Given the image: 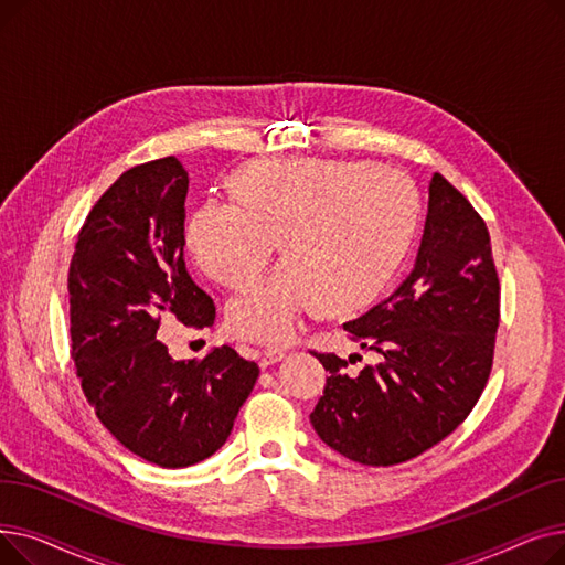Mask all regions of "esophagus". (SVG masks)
Wrapping results in <instances>:
<instances>
[{"label": "esophagus", "mask_w": 565, "mask_h": 565, "mask_svg": "<svg viewBox=\"0 0 565 565\" xmlns=\"http://www.w3.org/2000/svg\"><path fill=\"white\" fill-rule=\"evenodd\" d=\"M284 358H286V350H284V348L267 345V348L263 350V354H260V366L267 369V366H273V364H279Z\"/></svg>", "instance_id": "obj_1"}]
</instances>
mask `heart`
Masks as SVG:
<instances>
[{"label": "heart", "instance_id": "1", "mask_svg": "<svg viewBox=\"0 0 565 565\" xmlns=\"http://www.w3.org/2000/svg\"><path fill=\"white\" fill-rule=\"evenodd\" d=\"M233 194L205 201L185 241L201 270L222 284L249 279L284 235L288 258L228 302L231 328L252 341L286 343L322 300L360 309L387 288L419 222L412 181L371 162H252Z\"/></svg>", "mask_w": 565, "mask_h": 565}]
</instances>
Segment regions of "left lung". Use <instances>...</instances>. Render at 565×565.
<instances>
[{"instance_id": "obj_1", "label": "left lung", "mask_w": 565, "mask_h": 565, "mask_svg": "<svg viewBox=\"0 0 565 565\" xmlns=\"http://www.w3.org/2000/svg\"><path fill=\"white\" fill-rule=\"evenodd\" d=\"M499 279L490 233L471 203L433 173L422 245L405 281L364 316L343 322L380 362L350 373L334 352L311 426L348 460L390 467L454 433L477 405L494 352Z\"/></svg>"}]
</instances>
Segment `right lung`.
Here are the masks:
<instances>
[{"mask_svg": "<svg viewBox=\"0 0 565 565\" xmlns=\"http://www.w3.org/2000/svg\"><path fill=\"white\" fill-rule=\"evenodd\" d=\"M188 185L173 156L121 173L88 213L68 270L82 392L128 451L167 469L211 458L258 377L228 345L175 362L158 339L162 318L201 330L217 316L185 270Z\"/></svg>", "mask_w": 565, "mask_h": 565, "instance_id": "1", "label": "right lung"}]
</instances>
